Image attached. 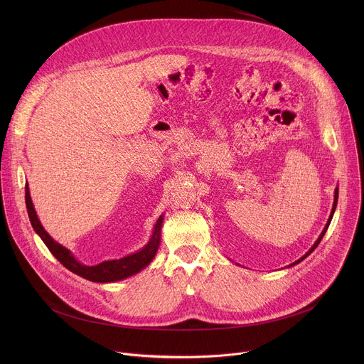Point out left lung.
<instances>
[{"mask_svg":"<svg viewBox=\"0 0 364 364\" xmlns=\"http://www.w3.org/2000/svg\"><path fill=\"white\" fill-rule=\"evenodd\" d=\"M337 200H338V188L336 187V191H334V203H333V209H331V215H330V218H328V220H327V225H326V228H324V230L321 232V235L318 236V239H317V242L313 245V247H311L302 257H299L298 261H295L294 264H291L289 267H294V265H296V264H299L301 261H304V259L309 255V253H313V250L320 245V242H321V239H323V236L326 235V232H327V229H328V226H330V223H331V219H333V215H334V212H336V207H337Z\"/></svg>","mask_w":364,"mask_h":364,"instance_id":"obj_1","label":"left lung"}]
</instances>
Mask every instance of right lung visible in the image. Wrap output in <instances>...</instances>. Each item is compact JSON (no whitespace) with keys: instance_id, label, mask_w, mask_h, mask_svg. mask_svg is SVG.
I'll return each instance as SVG.
<instances>
[{"instance_id":"1","label":"right lung","mask_w":364,"mask_h":364,"mask_svg":"<svg viewBox=\"0 0 364 364\" xmlns=\"http://www.w3.org/2000/svg\"><path fill=\"white\" fill-rule=\"evenodd\" d=\"M26 205H27V213H28V218H30L34 232L41 237V240L48 247V250L53 253V256L58 259V261L65 268H68L70 272H73L87 281H92V282H115V281H121L131 275L138 274L141 269H144L145 267H148L151 264V261L154 259L155 253H157L159 246H160L161 226H163L164 215H161L159 218L157 223H155V226H154V232H152L149 242L141 250H138L132 255H128L122 259L105 261V262L97 264L95 267H87V265L80 264L69 249H66L65 246L58 243L44 230V228L41 226V223L37 218V213L34 210V205H33V201L30 197L28 184H26Z\"/></svg>"}]
</instances>
